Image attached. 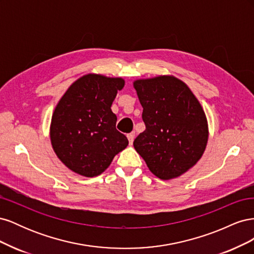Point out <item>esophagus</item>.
<instances>
[{"instance_id": "esophagus-1", "label": "esophagus", "mask_w": 254, "mask_h": 254, "mask_svg": "<svg viewBox=\"0 0 254 254\" xmlns=\"http://www.w3.org/2000/svg\"><path fill=\"white\" fill-rule=\"evenodd\" d=\"M127 137H128L129 144H130V145H132L133 140H134V133H133V132H132V133H128V134H127Z\"/></svg>"}]
</instances>
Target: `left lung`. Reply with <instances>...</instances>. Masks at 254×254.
Segmentation results:
<instances>
[{
    "mask_svg": "<svg viewBox=\"0 0 254 254\" xmlns=\"http://www.w3.org/2000/svg\"><path fill=\"white\" fill-rule=\"evenodd\" d=\"M146 129L133 146L149 171L162 180L177 178L203 155L209 139L204 111L193 92L174 76L133 82Z\"/></svg>",
    "mask_w": 254,
    "mask_h": 254,
    "instance_id": "8db88e82",
    "label": "left lung"
}]
</instances>
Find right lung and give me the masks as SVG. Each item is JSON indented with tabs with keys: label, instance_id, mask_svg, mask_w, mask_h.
<instances>
[{
	"label": "right lung",
	"instance_id": "1",
	"mask_svg": "<svg viewBox=\"0 0 254 254\" xmlns=\"http://www.w3.org/2000/svg\"><path fill=\"white\" fill-rule=\"evenodd\" d=\"M125 86L120 77L87 74L74 81L54 110L53 149L67 168L84 177L104 173L128 140L115 128L111 105Z\"/></svg>",
	"mask_w": 254,
	"mask_h": 254
}]
</instances>
